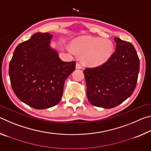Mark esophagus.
<instances>
[{"label": "esophagus", "mask_w": 151, "mask_h": 151, "mask_svg": "<svg viewBox=\"0 0 151 151\" xmlns=\"http://www.w3.org/2000/svg\"><path fill=\"white\" fill-rule=\"evenodd\" d=\"M82 68H83V67H82L81 64H79V63L76 64V69H81Z\"/></svg>", "instance_id": "34e87169"}]
</instances>
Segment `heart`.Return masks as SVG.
Wrapping results in <instances>:
<instances>
[{
  "label": "heart",
  "instance_id": "b5f03b06",
  "mask_svg": "<svg viewBox=\"0 0 151 151\" xmlns=\"http://www.w3.org/2000/svg\"><path fill=\"white\" fill-rule=\"evenodd\" d=\"M69 51L80 56L84 65L95 67L108 61L114 52V44L108 39L85 36L76 38L72 42Z\"/></svg>",
  "mask_w": 151,
  "mask_h": 151
}]
</instances>
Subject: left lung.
<instances>
[{"label": "left lung", "instance_id": "1", "mask_svg": "<svg viewBox=\"0 0 151 151\" xmlns=\"http://www.w3.org/2000/svg\"><path fill=\"white\" fill-rule=\"evenodd\" d=\"M115 52L103 65L84 70L86 96L91 104L114 108L131 95L136 87L140 61L131 42L114 38Z\"/></svg>", "mask_w": 151, "mask_h": 151}]
</instances>
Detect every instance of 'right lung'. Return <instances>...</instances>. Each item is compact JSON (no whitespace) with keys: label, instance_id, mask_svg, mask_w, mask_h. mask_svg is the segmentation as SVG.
<instances>
[{"label":"right lung","instance_id":"1","mask_svg":"<svg viewBox=\"0 0 151 151\" xmlns=\"http://www.w3.org/2000/svg\"><path fill=\"white\" fill-rule=\"evenodd\" d=\"M52 35L37 32L17 46L9 74L14 94L35 109L50 108L60 101L66 79L75 70V62H65L51 47Z\"/></svg>","mask_w":151,"mask_h":151}]
</instances>
